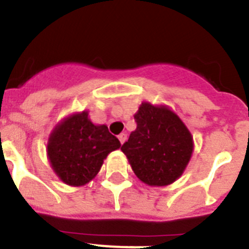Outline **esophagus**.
<instances>
[{"instance_id": "obj_1", "label": "esophagus", "mask_w": 249, "mask_h": 249, "mask_svg": "<svg viewBox=\"0 0 249 249\" xmlns=\"http://www.w3.org/2000/svg\"><path fill=\"white\" fill-rule=\"evenodd\" d=\"M118 140H120L121 143H124V142H126V140H127L126 133H124V132H123V133H120V135H118Z\"/></svg>"}]
</instances>
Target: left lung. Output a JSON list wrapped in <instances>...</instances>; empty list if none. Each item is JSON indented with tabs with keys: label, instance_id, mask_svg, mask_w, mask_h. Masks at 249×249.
I'll use <instances>...</instances> for the list:
<instances>
[{
	"label": "left lung",
	"instance_id": "obj_1",
	"mask_svg": "<svg viewBox=\"0 0 249 249\" xmlns=\"http://www.w3.org/2000/svg\"><path fill=\"white\" fill-rule=\"evenodd\" d=\"M137 128L121 149L135 175L151 187L172 184L181 177L193 153V137L175 111L142 102L135 114Z\"/></svg>",
	"mask_w": 249,
	"mask_h": 249
}]
</instances>
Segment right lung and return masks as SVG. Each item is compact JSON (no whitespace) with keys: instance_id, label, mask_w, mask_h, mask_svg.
<instances>
[{"instance_id":"1","label":"right lung","mask_w":249,"mask_h":249,"mask_svg":"<svg viewBox=\"0 0 249 249\" xmlns=\"http://www.w3.org/2000/svg\"><path fill=\"white\" fill-rule=\"evenodd\" d=\"M121 147L106 124H94L89 111L63 118L51 132L47 157L57 177L72 187L85 186L100 172L103 160Z\"/></svg>"}]
</instances>
